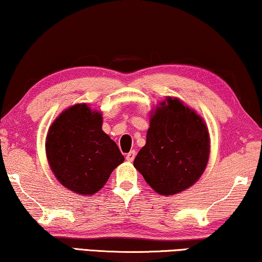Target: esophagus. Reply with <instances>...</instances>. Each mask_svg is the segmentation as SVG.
Returning <instances> with one entry per match:
<instances>
[{"label": "esophagus", "mask_w": 262, "mask_h": 262, "mask_svg": "<svg viewBox=\"0 0 262 262\" xmlns=\"http://www.w3.org/2000/svg\"><path fill=\"white\" fill-rule=\"evenodd\" d=\"M135 156H136V152H135V150H134V149H133V150H130V152H129V153H128V154H127L126 159H127L128 161H129V163H132V161L135 159Z\"/></svg>", "instance_id": "34e87169"}]
</instances>
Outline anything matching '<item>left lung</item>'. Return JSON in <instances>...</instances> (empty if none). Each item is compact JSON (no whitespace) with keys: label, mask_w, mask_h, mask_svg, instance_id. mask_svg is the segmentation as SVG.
<instances>
[{"label":"left lung","mask_w":262,"mask_h":262,"mask_svg":"<svg viewBox=\"0 0 262 262\" xmlns=\"http://www.w3.org/2000/svg\"><path fill=\"white\" fill-rule=\"evenodd\" d=\"M150 116L146 145L134 166L147 184L169 196L200 179L208 164L209 133L201 116L179 99L166 98Z\"/></svg>","instance_id":"8db88e82"}]
</instances>
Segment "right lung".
Here are the masks:
<instances>
[{"label":"right lung","mask_w":262,"mask_h":262,"mask_svg":"<svg viewBox=\"0 0 262 262\" xmlns=\"http://www.w3.org/2000/svg\"><path fill=\"white\" fill-rule=\"evenodd\" d=\"M46 153L51 169L65 187L94 194L123 163L119 147L102 130V115L86 104L66 109L50 127Z\"/></svg>","instance_id":"1"}]
</instances>
